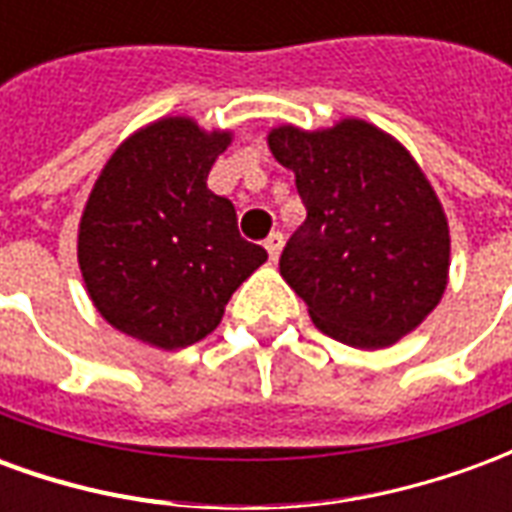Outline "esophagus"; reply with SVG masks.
<instances>
[{
	"label": "esophagus",
	"mask_w": 512,
	"mask_h": 512,
	"mask_svg": "<svg viewBox=\"0 0 512 512\" xmlns=\"http://www.w3.org/2000/svg\"><path fill=\"white\" fill-rule=\"evenodd\" d=\"M282 244H285V238H282V233H271L266 238V252L271 260H277L279 252H282Z\"/></svg>",
	"instance_id": "esophagus-1"
}]
</instances>
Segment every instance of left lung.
<instances>
[{
	"label": "left lung",
	"mask_w": 512,
	"mask_h": 512,
	"mask_svg": "<svg viewBox=\"0 0 512 512\" xmlns=\"http://www.w3.org/2000/svg\"><path fill=\"white\" fill-rule=\"evenodd\" d=\"M268 150L293 169L307 219L279 274L337 343L378 351L417 329L450 282V224L414 156L359 117L277 126Z\"/></svg>",
	"instance_id": "obj_1"
}]
</instances>
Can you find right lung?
<instances>
[{"mask_svg":"<svg viewBox=\"0 0 512 512\" xmlns=\"http://www.w3.org/2000/svg\"><path fill=\"white\" fill-rule=\"evenodd\" d=\"M230 142V128L175 115L136 128L109 156L84 202L76 257L112 329L158 351L186 348L268 260L241 238L233 202L208 189Z\"/></svg>","mask_w":512,"mask_h":512,"instance_id":"1","label":"right lung"}]
</instances>
